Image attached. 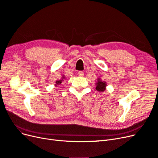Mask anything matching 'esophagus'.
Instances as JSON below:
<instances>
[{"label": "esophagus", "instance_id": "obj_1", "mask_svg": "<svg viewBox=\"0 0 158 158\" xmlns=\"http://www.w3.org/2000/svg\"><path fill=\"white\" fill-rule=\"evenodd\" d=\"M78 74L79 76H84V75L83 71H79L78 73Z\"/></svg>", "mask_w": 158, "mask_h": 158}]
</instances>
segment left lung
Wrapping results in <instances>:
<instances>
[{
  "label": "left lung",
  "mask_w": 158,
  "mask_h": 158,
  "mask_svg": "<svg viewBox=\"0 0 158 158\" xmlns=\"http://www.w3.org/2000/svg\"><path fill=\"white\" fill-rule=\"evenodd\" d=\"M98 82L95 83V89L98 92H105L107 87V83L105 81L102 80L100 78H98Z\"/></svg>",
  "instance_id": "1"
}]
</instances>
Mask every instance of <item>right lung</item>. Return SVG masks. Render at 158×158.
I'll use <instances>...</instances> for the list:
<instances>
[{
	"mask_svg": "<svg viewBox=\"0 0 158 158\" xmlns=\"http://www.w3.org/2000/svg\"><path fill=\"white\" fill-rule=\"evenodd\" d=\"M63 79H65V76H64V75H63V76H62V78H61L60 80H56V81L55 85H58L62 83V82H63V81H64V80H63Z\"/></svg>",
	"mask_w": 158,
	"mask_h": 158,
	"instance_id": "add662e5",
	"label": "right lung"
}]
</instances>
